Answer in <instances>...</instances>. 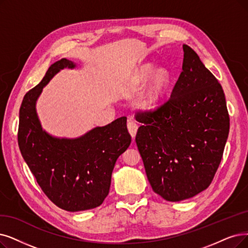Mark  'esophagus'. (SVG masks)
Returning a JSON list of instances; mask_svg holds the SVG:
<instances>
[{
    "mask_svg": "<svg viewBox=\"0 0 248 248\" xmlns=\"http://www.w3.org/2000/svg\"><path fill=\"white\" fill-rule=\"evenodd\" d=\"M127 127H128V130H129L130 135L132 136V138H134V137H135V135H136L137 129H138V126H137V124H136L134 121L130 120L129 122H128Z\"/></svg>",
    "mask_w": 248,
    "mask_h": 248,
    "instance_id": "34e87169",
    "label": "esophagus"
}]
</instances>
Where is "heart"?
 Returning a JSON list of instances; mask_svg holds the SVG:
<instances>
[{
	"label": "heart",
	"mask_w": 248,
	"mask_h": 248,
	"mask_svg": "<svg viewBox=\"0 0 248 248\" xmlns=\"http://www.w3.org/2000/svg\"><path fill=\"white\" fill-rule=\"evenodd\" d=\"M170 72L165 67L155 68L152 64H145L140 68L134 76V82L143 86L148 82V86L142 96L141 107L144 108H153L165 95L167 88L170 84Z\"/></svg>",
	"instance_id": "obj_1"
}]
</instances>
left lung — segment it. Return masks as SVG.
<instances>
[{
	"label": "left lung",
	"instance_id": "1",
	"mask_svg": "<svg viewBox=\"0 0 248 248\" xmlns=\"http://www.w3.org/2000/svg\"><path fill=\"white\" fill-rule=\"evenodd\" d=\"M182 72L171 97L138 114L135 141L153 190L168 202L195 196L210 186L229 134L225 94L200 57L183 45Z\"/></svg>",
	"mask_w": 248,
	"mask_h": 248
}]
</instances>
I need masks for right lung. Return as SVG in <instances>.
Returning a JSON list of instances; mask_svg holds the SVG:
<instances>
[{
	"label": "right lung",
	"instance_id": "obj_1",
	"mask_svg": "<svg viewBox=\"0 0 248 248\" xmlns=\"http://www.w3.org/2000/svg\"><path fill=\"white\" fill-rule=\"evenodd\" d=\"M76 67L65 58L51 65L41 83L24 95L19 111L18 144L24 161L46 195L68 212L103 203L117 158L131 143L126 117L75 138L57 137L44 129L36 112L39 95L57 73Z\"/></svg>",
	"mask_w": 248,
	"mask_h": 248
}]
</instances>
